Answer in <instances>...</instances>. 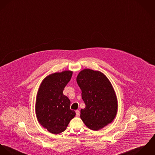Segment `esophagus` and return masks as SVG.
<instances>
[{"instance_id": "1", "label": "esophagus", "mask_w": 155, "mask_h": 155, "mask_svg": "<svg viewBox=\"0 0 155 155\" xmlns=\"http://www.w3.org/2000/svg\"><path fill=\"white\" fill-rule=\"evenodd\" d=\"M75 112H76V116H77V117H79V116H80V111H79L78 110H77L75 111Z\"/></svg>"}]
</instances>
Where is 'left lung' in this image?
<instances>
[{
  "label": "left lung",
  "mask_w": 155,
  "mask_h": 155,
  "mask_svg": "<svg viewBox=\"0 0 155 155\" xmlns=\"http://www.w3.org/2000/svg\"><path fill=\"white\" fill-rule=\"evenodd\" d=\"M77 82L86 104L81 109L80 118L86 126L97 131L112 122L117 113L118 102L106 75L99 71L84 69L78 74Z\"/></svg>",
  "instance_id": "1"
}]
</instances>
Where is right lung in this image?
<instances>
[{"mask_svg": "<svg viewBox=\"0 0 155 155\" xmlns=\"http://www.w3.org/2000/svg\"><path fill=\"white\" fill-rule=\"evenodd\" d=\"M72 71H64L47 76L38 88L35 102V114L39 124L49 132L58 134L64 131L75 116L70 109V101L63 94Z\"/></svg>", "mask_w": 155, "mask_h": 155, "instance_id": "right-lung-1", "label": "right lung"}]
</instances>
